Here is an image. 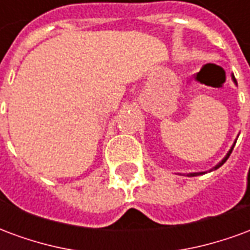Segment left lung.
<instances>
[{
    "label": "left lung",
    "mask_w": 250,
    "mask_h": 250,
    "mask_svg": "<svg viewBox=\"0 0 250 250\" xmlns=\"http://www.w3.org/2000/svg\"><path fill=\"white\" fill-rule=\"evenodd\" d=\"M231 79H233V82H234V83H236V84H237V82H236V79H234V76H231ZM234 145H236V142H234ZM234 145L231 146V148H230V150H229V152L226 154V157L224 158V159H222V161H221V162L218 163L217 166H215L214 170H217V168H218V167H221V166H222V165H224V163H225L226 161H228V158H229V155H230L231 151H233V147H234ZM202 174H205V173H190V174H188V177H197V175H202Z\"/></svg>",
    "instance_id": "1"
}]
</instances>
